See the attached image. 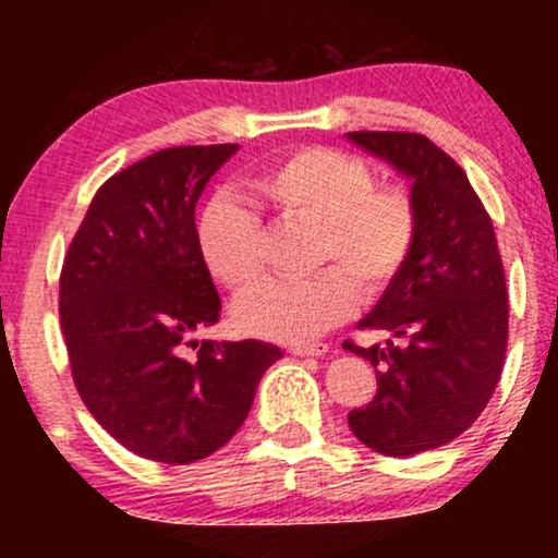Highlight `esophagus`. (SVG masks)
Returning <instances> with one entry per match:
<instances>
[{
    "label": "esophagus",
    "mask_w": 558,
    "mask_h": 558,
    "mask_svg": "<svg viewBox=\"0 0 558 558\" xmlns=\"http://www.w3.org/2000/svg\"><path fill=\"white\" fill-rule=\"evenodd\" d=\"M293 356H323L328 351V343H291L288 345Z\"/></svg>",
    "instance_id": "34e87169"
}]
</instances>
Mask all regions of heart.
Listing matches in <instances>:
<instances>
[{
    "instance_id": "b5f03b06",
    "label": "heart",
    "mask_w": 558,
    "mask_h": 558,
    "mask_svg": "<svg viewBox=\"0 0 558 558\" xmlns=\"http://www.w3.org/2000/svg\"><path fill=\"white\" fill-rule=\"evenodd\" d=\"M367 159L304 146L248 178L259 207L312 226L310 267L293 283H267L235 306L243 330L275 341H310L373 301L399 278L420 235V209L401 183H375ZM196 246L209 275L243 293L265 275V228L252 207L215 196L196 217ZM324 270L319 271L318 267Z\"/></svg>"
}]
</instances>
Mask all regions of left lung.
<instances>
[{"label": "left lung", "mask_w": 558, "mask_h": 558, "mask_svg": "<svg viewBox=\"0 0 558 558\" xmlns=\"http://www.w3.org/2000/svg\"><path fill=\"white\" fill-rule=\"evenodd\" d=\"M362 149L412 178L420 235L399 278L360 328L407 343L343 349L373 362L377 393L349 427L386 457L459 438L488 407L504 369L509 293L493 222L466 172L420 133L354 131Z\"/></svg>", "instance_id": "left-lung-1"}]
</instances>
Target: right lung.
<instances>
[{
  "label": "right lung",
  "mask_w": 558,
  "mask_h": 558,
  "mask_svg": "<svg viewBox=\"0 0 558 558\" xmlns=\"http://www.w3.org/2000/svg\"><path fill=\"white\" fill-rule=\"evenodd\" d=\"M239 144L172 146L96 191L60 275L75 388L138 457L189 464L233 438L280 349L202 341L220 296L196 246V202ZM198 344L196 357L184 349Z\"/></svg>",
  "instance_id": "add662e5"
}]
</instances>
